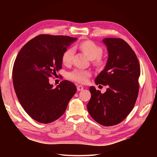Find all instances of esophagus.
<instances>
[{
  "instance_id": "1",
  "label": "esophagus",
  "mask_w": 157,
  "mask_h": 157,
  "mask_svg": "<svg viewBox=\"0 0 157 157\" xmlns=\"http://www.w3.org/2000/svg\"><path fill=\"white\" fill-rule=\"evenodd\" d=\"M83 86H81V85H78L77 86V90L78 91H81V90H83Z\"/></svg>"
}]
</instances>
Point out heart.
Returning a JSON list of instances; mask_svg holds the SVG:
<instances>
[{
    "label": "heart",
    "instance_id": "1",
    "mask_svg": "<svg viewBox=\"0 0 157 157\" xmlns=\"http://www.w3.org/2000/svg\"><path fill=\"white\" fill-rule=\"evenodd\" d=\"M79 48L90 60H92L93 63L95 65L99 67L103 65L104 61L101 57L103 53V49L101 46L92 41L86 40L79 44ZM74 54V49L73 48H69L66 49L62 56V63L66 65L71 64L73 61ZM91 72L88 70L76 69L68 72L67 78L71 81L85 84L88 82V78L91 76Z\"/></svg>",
    "mask_w": 157,
    "mask_h": 157
}]
</instances>
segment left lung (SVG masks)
I'll list each match as a JSON object with an SVG mask.
<instances>
[{"label": "left lung", "mask_w": 157, "mask_h": 157, "mask_svg": "<svg viewBox=\"0 0 157 157\" xmlns=\"http://www.w3.org/2000/svg\"><path fill=\"white\" fill-rule=\"evenodd\" d=\"M103 42L108 48V60L95 78V83L108 88L101 94L90 86L91 98L87 109L95 121L109 127L121 122L133 109L139 94L141 69L135 52L124 40L105 38Z\"/></svg>", "instance_id": "8db88e82"}]
</instances>
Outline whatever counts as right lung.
Instances as JSON below:
<instances>
[{
	"instance_id": "1",
	"label": "right lung",
	"mask_w": 157,
	"mask_h": 157,
	"mask_svg": "<svg viewBox=\"0 0 157 157\" xmlns=\"http://www.w3.org/2000/svg\"><path fill=\"white\" fill-rule=\"evenodd\" d=\"M76 39L40 34L25 44L16 58L13 81L16 96L25 112L39 123L59 119L76 92L71 81L63 80L53 88L48 79L62 69V54Z\"/></svg>"
}]
</instances>
